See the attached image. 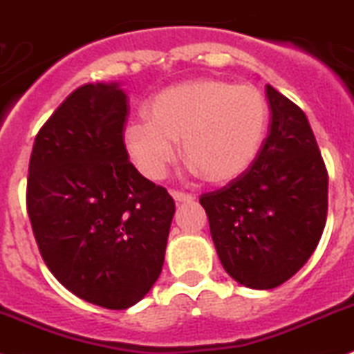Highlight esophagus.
I'll return each instance as SVG.
<instances>
[{
	"label": "esophagus",
	"mask_w": 354,
	"mask_h": 354,
	"mask_svg": "<svg viewBox=\"0 0 354 354\" xmlns=\"http://www.w3.org/2000/svg\"><path fill=\"white\" fill-rule=\"evenodd\" d=\"M171 197H174V201L175 202H192L193 198V195L192 193H184V192H171Z\"/></svg>",
	"instance_id": "1"
}]
</instances>
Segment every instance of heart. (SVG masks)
<instances>
[{"label": "heart", "mask_w": 354, "mask_h": 354, "mask_svg": "<svg viewBox=\"0 0 354 354\" xmlns=\"http://www.w3.org/2000/svg\"><path fill=\"white\" fill-rule=\"evenodd\" d=\"M268 125V105L252 84L214 78L166 87L148 104V118L123 127V148L147 179H161L177 159L188 161L213 183L245 174L258 157Z\"/></svg>", "instance_id": "heart-1"}]
</instances>
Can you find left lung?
<instances>
[{
	"label": "left lung",
	"instance_id": "left-lung-1",
	"mask_svg": "<svg viewBox=\"0 0 354 354\" xmlns=\"http://www.w3.org/2000/svg\"><path fill=\"white\" fill-rule=\"evenodd\" d=\"M268 136L249 170L204 193L216 254L240 285L270 290L306 263L328 216V170L306 114L267 86Z\"/></svg>",
	"mask_w": 354,
	"mask_h": 354
}]
</instances>
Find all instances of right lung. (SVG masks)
Returning <instances> with one entry per match:
<instances>
[{
    "instance_id": "obj_1",
    "label": "right lung",
    "mask_w": 354,
    "mask_h": 354,
    "mask_svg": "<svg viewBox=\"0 0 354 354\" xmlns=\"http://www.w3.org/2000/svg\"><path fill=\"white\" fill-rule=\"evenodd\" d=\"M118 84L73 91L35 136L26 209L51 274L87 303L125 310L162 270L175 202L123 148Z\"/></svg>"
}]
</instances>
